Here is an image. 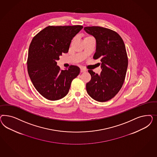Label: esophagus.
I'll list each match as a JSON object with an SVG mask.
<instances>
[{"instance_id":"obj_1","label":"esophagus","mask_w":157,"mask_h":157,"mask_svg":"<svg viewBox=\"0 0 157 157\" xmlns=\"http://www.w3.org/2000/svg\"><path fill=\"white\" fill-rule=\"evenodd\" d=\"M86 71V70L83 68H81V72H84Z\"/></svg>"}]
</instances>
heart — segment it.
<instances>
[{
  "label": "heart",
  "mask_w": 157,
  "mask_h": 157,
  "mask_svg": "<svg viewBox=\"0 0 157 157\" xmlns=\"http://www.w3.org/2000/svg\"><path fill=\"white\" fill-rule=\"evenodd\" d=\"M92 38V37H90V36H86V37L85 38H84V40H85V39H86V38Z\"/></svg>",
  "instance_id": "b5f03b06"
}]
</instances>
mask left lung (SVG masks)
<instances>
[{"mask_svg": "<svg viewBox=\"0 0 157 157\" xmlns=\"http://www.w3.org/2000/svg\"><path fill=\"white\" fill-rule=\"evenodd\" d=\"M84 30L95 38L93 58L100 59L102 69L100 75L88 71L91 79L86 84V90L95 101L105 102L113 98L123 85L128 67L125 46L119 34L109 29L89 26Z\"/></svg>", "mask_w": 157, "mask_h": 157, "instance_id": "obj_1", "label": "left lung"}]
</instances>
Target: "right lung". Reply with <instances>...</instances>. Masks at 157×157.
<instances>
[{
  "label": "right lung",
  "mask_w": 157,
  "mask_h": 157,
  "mask_svg": "<svg viewBox=\"0 0 157 157\" xmlns=\"http://www.w3.org/2000/svg\"><path fill=\"white\" fill-rule=\"evenodd\" d=\"M83 27L81 25L48 26L34 37L29 46V75L36 89L48 100L56 101L68 94L72 80L80 68L71 66L60 70L57 61L68 52L72 38Z\"/></svg>",
  "instance_id": "right-lung-1"
}]
</instances>
